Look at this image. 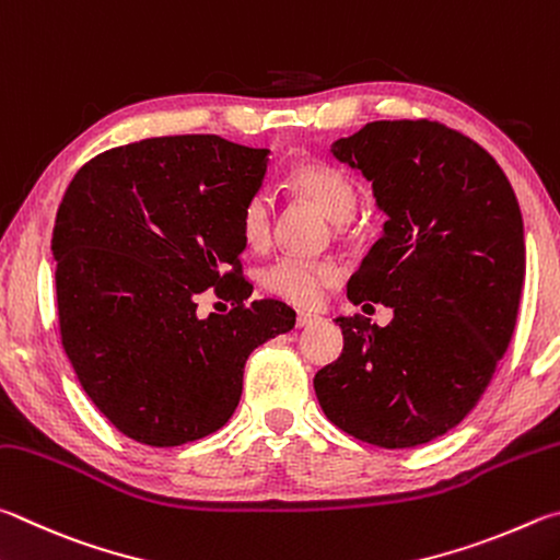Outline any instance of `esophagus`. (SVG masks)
<instances>
[{
	"label": "esophagus",
	"instance_id": "34e87169",
	"mask_svg": "<svg viewBox=\"0 0 560 560\" xmlns=\"http://www.w3.org/2000/svg\"><path fill=\"white\" fill-rule=\"evenodd\" d=\"M319 317L317 315H312V312H298V327L302 329V327H310V325H315Z\"/></svg>",
	"mask_w": 560,
	"mask_h": 560
}]
</instances>
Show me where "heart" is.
I'll list each match as a JSON object with an SVG mask.
<instances>
[{
	"mask_svg": "<svg viewBox=\"0 0 560 560\" xmlns=\"http://www.w3.org/2000/svg\"><path fill=\"white\" fill-rule=\"evenodd\" d=\"M290 184L317 203L329 221L345 223L357 211L359 191L357 184L337 166L325 162H305L292 170ZM241 235L250 248H260L270 238V196L255 191L241 209ZM341 268L335 260L300 258L282 255L262 270L260 282L272 298L285 300L298 307H315L322 292L337 285Z\"/></svg>",
	"mask_w": 560,
	"mask_h": 560,
	"instance_id": "b5f03b06",
	"label": "heart"
}]
</instances>
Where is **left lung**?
Instances as JSON below:
<instances>
[{
	"instance_id": "left-lung-1",
	"label": "left lung",
	"mask_w": 560,
	"mask_h": 560,
	"mask_svg": "<svg viewBox=\"0 0 560 560\" xmlns=\"http://www.w3.org/2000/svg\"><path fill=\"white\" fill-rule=\"evenodd\" d=\"M374 186L384 235L349 300L394 310L390 325L337 317L345 351L315 376L325 416L386 450L453 430L512 341L526 275L524 221L502 166L433 120H378L331 144Z\"/></svg>"
}]
</instances>
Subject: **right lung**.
I'll return each instance as SVG.
<instances>
[{"label":"right lung","mask_w":560,"mask_h":560,"mask_svg":"<svg viewBox=\"0 0 560 560\" xmlns=\"http://www.w3.org/2000/svg\"><path fill=\"white\" fill-rule=\"evenodd\" d=\"M265 170L268 150L174 135L113 147L68 184L51 238L61 345L88 398L137 443L223 428L250 351L295 327L285 302H248L243 278L241 209ZM203 294L232 310L201 318Z\"/></svg>","instance_id":"1"}]
</instances>
